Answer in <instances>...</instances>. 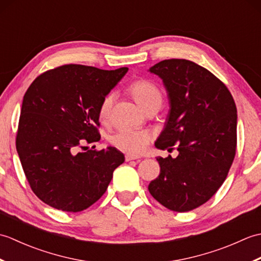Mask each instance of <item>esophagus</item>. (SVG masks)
Masks as SVG:
<instances>
[{"label":"esophagus","instance_id":"1","mask_svg":"<svg viewBox=\"0 0 261 261\" xmlns=\"http://www.w3.org/2000/svg\"><path fill=\"white\" fill-rule=\"evenodd\" d=\"M135 159H139V157L136 156V154L125 153V162H130V160H135Z\"/></svg>","mask_w":261,"mask_h":261}]
</instances>
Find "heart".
Wrapping results in <instances>:
<instances>
[{
  "label": "heart",
  "instance_id": "1",
  "mask_svg": "<svg viewBox=\"0 0 261 261\" xmlns=\"http://www.w3.org/2000/svg\"><path fill=\"white\" fill-rule=\"evenodd\" d=\"M129 92L134 96L136 102L140 105L143 110L150 107H160L163 102V94L159 87L154 83L140 80L132 83L129 87ZM115 98L114 93H108L101 99L98 105V118L102 121L108 120L111 110L113 107ZM151 135L146 130H135V129H120L110 136L109 140L116 148L121 150L132 153H141L146 150L149 142H150Z\"/></svg>",
  "mask_w": 261,
  "mask_h": 261
}]
</instances>
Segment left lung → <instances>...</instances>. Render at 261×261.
I'll return each mask as SVG.
<instances>
[{
  "instance_id": "8db88e82",
  "label": "left lung",
  "mask_w": 261,
  "mask_h": 261,
  "mask_svg": "<svg viewBox=\"0 0 261 261\" xmlns=\"http://www.w3.org/2000/svg\"><path fill=\"white\" fill-rule=\"evenodd\" d=\"M163 80L170 110L154 146H177L178 156L157 157L160 174L148 190L175 212L206 203L223 184L236 156L237 107L218 77L191 60L166 59L149 69Z\"/></svg>"
}]
</instances>
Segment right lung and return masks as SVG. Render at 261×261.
Masks as SVG:
<instances>
[{"label": "right lung", "instance_id": "right-lung-1", "mask_svg": "<svg viewBox=\"0 0 261 261\" xmlns=\"http://www.w3.org/2000/svg\"><path fill=\"white\" fill-rule=\"evenodd\" d=\"M127 69L64 65L39 75L27 90L16 151L32 192L49 206L65 212L90 207L124 163L114 147L80 149L101 139L99 102Z\"/></svg>", "mask_w": 261, "mask_h": 261}]
</instances>
